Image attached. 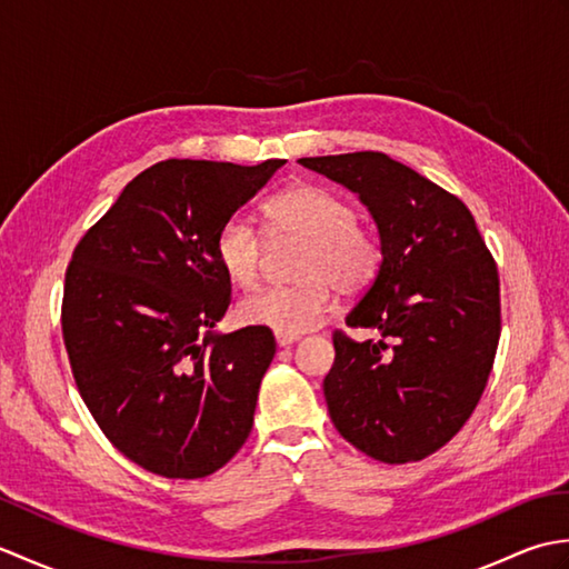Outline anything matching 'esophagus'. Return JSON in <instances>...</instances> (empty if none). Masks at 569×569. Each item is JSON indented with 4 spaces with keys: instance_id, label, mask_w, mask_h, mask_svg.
<instances>
[{
    "instance_id": "34e87169",
    "label": "esophagus",
    "mask_w": 569,
    "mask_h": 569,
    "mask_svg": "<svg viewBox=\"0 0 569 569\" xmlns=\"http://www.w3.org/2000/svg\"><path fill=\"white\" fill-rule=\"evenodd\" d=\"M293 342H298V335H283V332H276V345H278V347H291Z\"/></svg>"
}]
</instances>
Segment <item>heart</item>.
<instances>
[{"label": "heart", "instance_id": "obj_1", "mask_svg": "<svg viewBox=\"0 0 569 569\" xmlns=\"http://www.w3.org/2000/svg\"><path fill=\"white\" fill-rule=\"evenodd\" d=\"M266 234L273 244L303 241L296 286H271L239 303V318L273 332L300 335L328 318L335 291L365 296L383 266V241L371 224L357 220L355 204L340 192L298 183L263 202ZM244 214H232L214 237L217 263L239 288L259 283L269 241Z\"/></svg>", "mask_w": 569, "mask_h": 569}]
</instances>
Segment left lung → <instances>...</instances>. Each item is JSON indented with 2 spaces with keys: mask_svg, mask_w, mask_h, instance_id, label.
<instances>
[{
  "mask_svg": "<svg viewBox=\"0 0 569 569\" xmlns=\"http://www.w3.org/2000/svg\"><path fill=\"white\" fill-rule=\"evenodd\" d=\"M300 163L355 190L383 241L377 281L347 316L381 340L332 332L330 418L379 462H420L462 430L485 393L501 337L497 261L462 200L386 153Z\"/></svg>",
  "mask_w": 569,
  "mask_h": 569,
  "instance_id": "1",
  "label": "left lung"
}]
</instances>
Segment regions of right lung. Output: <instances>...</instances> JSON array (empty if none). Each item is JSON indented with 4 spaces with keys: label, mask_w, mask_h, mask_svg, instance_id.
<instances>
[{
    "label": "right lung",
    "mask_w": 569,
    "mask_h": 569,
    "mask_svg": "<svg viewBox=\"0 0 569 569\" xmlns=\"http://www.w3.org/2000/svg\"><path fill=\"white\" fill-rule=\"evenodd\" d=\"M283 159H168L139 173L78 241L60 328L70 371L104 438L166 479H200L247 442L269 328L212 335L232 303L214 237Z\"/></svg>",
    "instance_id": "add662e5"
}]
</instances>
